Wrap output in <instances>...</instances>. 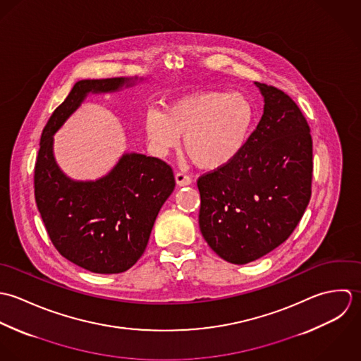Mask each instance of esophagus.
<instances>
[{
	"label": "esophagus",
	"instance_id": "obj_1",
	"mask_svg": "<svg viewBox=\"0 0 361 361\" xmlns=\"http://www.w3.org/2000/svg\"><path fill=\"white\" fill-rule=\"evenodd\" d=\"M176 181L180 187H183V185H190L192 183V178L188 174L178 171V173H176Z\"/></svg>",
	"mask_w": 361,
	"mask_h": 361
}]
</instances>
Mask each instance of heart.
<instances>
[{
  "mask_svg": "<svg viewBox=\"0 0 361 361\" xmlns=\"http://www.w3.org/2000/svg\"><path fill=\"white\" fill-rule=\"evenodd\" d=\"M254 120L255 109L245 94L204 92L176 100L167 110L147 109L145 131L157 152L174 147L184 135V150L194 163L217 169L243 150Z\"/></svg>",
  "mask_w": 361,
  "mask_h": 361,
  "instance_id": "heart-1",
  "label": "heart"
}]
</instances>
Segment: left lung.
<instances>
[{
  "label": "left lung",
  "instance_id": "left-lung-1",
  "mask_svg": "<svg viewBox=\"0 0 361 361\" xmlns=\"http://www.w3.org/2000/svg\"><path fill=\"white\" fill-rule=\"evenodd\" d=\"M264 114L243 150L202 174L200 228L217 255L248 264L285 243L311 198L310 126L283 90L255 82Z\"/></svg>",
  "mask_w": 361,
  "mask_h": 361
}]
</instances>
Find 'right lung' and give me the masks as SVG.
I'll return each instance as SVG.
<instances>
[{"mask_svg":"<svg viewBox=\"0 0 361 361\" xmlns=\"http://www.w3.org/2000/svg\"><path fill=\"white\" fill-rule=\"evenodd\" d=\"M128 79H85L53 111L35 164V200L56 250L93 274H121L144 254L156 216L176 187L164 160L124 154L97 181L67 178L53 157V134L89 92H113Z\"/></svg>","mask_w":361,"mask_h":361,"instance_id":"right-lung-1","label":"right lung"}]
</instances>
